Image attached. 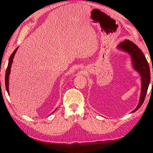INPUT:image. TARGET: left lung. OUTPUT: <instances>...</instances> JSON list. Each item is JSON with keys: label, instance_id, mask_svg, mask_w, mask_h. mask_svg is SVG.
Here are the masks:
<instances>
[{"label": "left lung", "instance_id": "8db88e82", "mask_svg": "<svg viewBox=\"0 0 153 153\" xmlns=\"http://www.w3.org/2000/svg\"><path fill=\"white\" fill-rule=\"evenodd\" d=\"M117 48L123 51L127 52L130 55L134 68L137 71L139 72L141 76V94L140 97L138 105L135 109L131 112L133 113L135 112L141 107L145 99L150 81H151V73H150L149 65L146 59L145 58L144 54L142 53L140 49L135 44L131 42L130 40H125L123 41L122 42H121L117 46Z\"/></svg>", "mask_w": 153, "mask_h": 153}]
</instances>
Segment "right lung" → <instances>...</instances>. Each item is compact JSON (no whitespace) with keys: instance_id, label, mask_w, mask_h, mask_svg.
<instances>
[{"instance_id":"1","label":"right lung","mask_w":153,"mask_h":153,"mask_svg":"<svg viewBox=\"0 0 153 153\" xmlns=\"http://www.w3.org/2000/svg\"><path fill=\"white\" fill-rule=\"evenodd\" d=\"M17 48L15 50L13 51V53L11 54V55L10 56L9 59V63H8V66H7V70H6V74H5V86H6V89H7V91L9 93V75H10V72H11V65L13 63V59L14 57V55L15 53H16V51L17 50Z\"/></svg>"}]
</instances>
